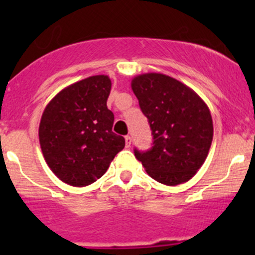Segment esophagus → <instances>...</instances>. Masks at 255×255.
Wrapping results in <instances>:
<instances>
[{
	"mask_svg": "<svg viewBox=\"0 0 255 255\" xmlns=\"http://www.w3.org/2000/svg\"><path fill=\"white\" fill-rule=\"evenodd\" d=\"M125 143H126V147L128 148L131 145V136H130V135H126L125 136Z\"/></svg>",
	"mask_w": 255,
	"mask_h": 255,
	"instance_id": "obj_1",
	"label": "esophagus"
}]
</instances>
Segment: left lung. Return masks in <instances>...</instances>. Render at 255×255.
Returning <instances> with one entry per match:
<instances>
[{
	"label": "left lung",
	"mask_w": 255,
	"mask_h": 255,
	"mask_svg": "<svg viewBox=\"0 0 255 255\" xmlns=\"http://www.w3.org/2000/svg\"><path fill=\"white\" fill-rule=\"evenodd\" d=\"M131 89L149 121L153 147L135 157L155 181L176 186L194 176L213 139L208 106L191 88L158 73L135 76Z\"/></svg>",
	"instance_id": "1"
}]
</instances>
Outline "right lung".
<instances>
[{
	"instance_id": "right-lung-1",
	"label": "right lung",
	"mask_w": 255,
	"mask_h": 255,
	"mask_svg": "<svg viewBox=\"0 0 255 255\" xmlns=\"http://www.w3.org/2000/svg\"><path fill=\"white\" fill-rule=\"evenodd\" d=\"M110 92L107 75L89 76L64 88L44 108L39 124L42 153L52 172L69 185L93 184L125 147L124 136L112 132Z\"/></svg>"
}]
</instances>
